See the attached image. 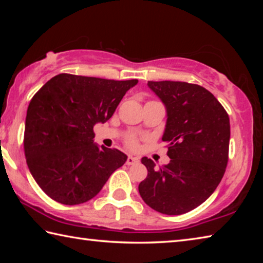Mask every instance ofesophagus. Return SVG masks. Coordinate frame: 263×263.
<instances>
[{"label":"esophagus","mask_w":263,"mask_h":263,"mask_svg":"<svg viewBox=\"0 0 263 263\" xmlns=\"http://www.w3.org/2000/svg\"><path fill=\"white\" fill-rule=\"evenodd\" d=\"M138 161H139V159L132 157V155H128L127 160H126V164H128V166H130V164H135V163H137Z\"/></svg>","instance_id":"obj_1"}]
</instances>
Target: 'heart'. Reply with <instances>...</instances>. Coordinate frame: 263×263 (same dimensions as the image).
Returning <instances> with one entry per match:
<instances>
[{"label": "heart", "mask_w": 263, "mask_h": 263, "mask_svg": "<svg viewBox=\"0 0 263 263\" xmlns=\"http://www.w3.org/2000/svg\"><path fill=\"white\" fill-rule=\"evenodd\" d=\"M126 141H127V144H128V146H130V147H132V148H136L137 147L138 140H137L136 137H133V136L128 137L127 139H126Z\"/></svg>", "instance_id": "1"}]
</instances>
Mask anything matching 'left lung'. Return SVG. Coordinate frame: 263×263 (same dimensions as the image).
<instances>
[{
    "mask_svg": "<svg viewBox=\"0 0 263 263\" xmlns=\"http://www.w3.org/2000/svg\"><path fill=\"white\" fill-rule=\"evenodd\" d=\"M166 106L162 140L171 161L159 169L144 157L147 177L140 182L144 202L163 215L189 212L210 197L229 161L230 118L222 105L198 84L148 81Z\"/></svg>",
    "mask_w": 263,
    "mask_h": 263,
    "instance_id": "left-lung-1",
    "label": "left lung"
}]
</instances>
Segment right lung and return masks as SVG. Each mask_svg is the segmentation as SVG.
<instances>
[{
    "instance_id": "1",
    "label": "right lung",
    "mask_w": 263,
    "mask_h": 263,
    "mask_svg": "<svg viewBox=\"0 0 263 263\" xmlns=\"http://www.w3.org/2000/svg\"><path fill=\"white\" fill-rule=\"evenodd\" d=\"M137 83L59 74L35 92L26 112L24 152L31 175L52 199L87 202L125 163L126 154L95 144L94 126L111 118Z\"/></svg>"
}]
</instances>
